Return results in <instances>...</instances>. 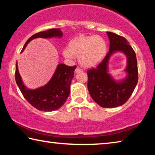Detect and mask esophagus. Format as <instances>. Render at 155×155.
Instances as JSON below:
<instances>
[{"instance_id": "obj_1", "label": "esophagus", "mask_w": 155, "mask_h": 155, "mask_svg": "<svg viewBox=\"0 0 155 155\" xmlns=\"http://www.w3.org/2000/svg\"><path fill=\"white\" fill-rule=\"evenodd\" d=\"M83 70L81 69V68H76V70H75V72L76 73H78V72H82Z\"/></svg>"}]
</instances>
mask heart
Returning a JSON list of instances; mask_svg holds the SVG:
<instances>
[{"label":"heart","instance_id":"heart-1","mask_svg":"<svg viewBox=\"0 0 155 155\" xmlns=\"http://www.w3.org/2000/svg\"><path fill=\"white\" fill-rule=\"evenodd\" d=\"M107 46L101 36L81 35L70 41L64 55L68 59L78 57L80 64L85 68H91L98 64L105 56Z\"/></svg>","mask_w":155,"mask_h":155}]
</instances>
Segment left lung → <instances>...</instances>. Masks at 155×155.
<instances>
[{
	"label": "left lung",
	"instance_id": "8db88e82",
	"mask_svg": "<svg viewBox=\"0 0 155 155\" xmlns=\"http://www.w3.org/2000/svg\"><path fill=\"white\" fill-rule=\"evenodd\" d=\"M110 41L109 51L96 68L87 71V88L90 96L102 107L114 108L124 104L133 94L138 82L136 54L124 37L107 32ZM122 52L127 57V76L121 80H115L108 73L110 57L115 52Z\"/></svg>",
	"mask_w": 155,
	"mask_h": 155
}]
</instances>
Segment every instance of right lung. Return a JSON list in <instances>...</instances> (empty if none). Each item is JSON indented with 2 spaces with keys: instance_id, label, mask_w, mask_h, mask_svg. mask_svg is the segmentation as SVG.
<instances>
[{
  "instance_id": "add662e5",
  "label": "right lung",
  "mask_w": 155,
  "mask_h": 155,
  "mask_svg": "<svg viewBox=\"0 0 155 155\" xmlns=\"http://www.w3.org/2000/svg\"><path fill=\"white\" fill-rule=\"evenodd\" d=\"M63 33L60 28H51L35 34L25 43L22 52L31 40L36 38H61ZM76 66H68L60 64L53 76L45 85L35 90H31L25 85L18 72V64L15 65V81L21 93L31 105L40 111H55L64 105L70 92V84L74 77Z\"/></svg>"
}]
</instances>
